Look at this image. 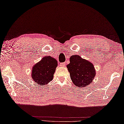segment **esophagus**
I'll return each instance as SVG.
<instances>
[{
	"label": "esophagus",
	"mask_w": 124,
	"mask_h": 124,
	"mask_svg": "<svg viewBox=\"0 0 124 124\" xmlns=\"http://www.w3.org/2000/svg\"><path fill=\"white\" fill-rule=\"evenodd\" d=\"M60 66H62V67H64L65 66V62H62V63H60Z\"/></svg>",
	"instance_id": "34e87169"
}]
</instances>
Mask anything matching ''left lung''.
Instances as JSON below:
<instances>
[{"instance_id": "8db88e82", "label": "left lung", "mask_w": 124, "mask_h": 124, "mask_svg": "<svg viewBox=\"0 0 124 124\" xmlns=\"http://www.w3.org/2000/svg\"><path fill=\"white\" fill-rule=\"evenodd\" d=\"M69 60L70 63L67 65V68L72 83L78 87L89 85L96 75L93 64L79 55H72Z\"/></svg>"}]
</instances>
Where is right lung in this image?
Listing matches in <instances>:
<instances>
[{
	"label": "right lung",
	"mask_w": 124,
	"mask_h": 124,
	"mask_svg": "<svg viewBox=\"0 0 124 124\" xmlns=\"http://www.w3.org/2000/svg\"><path fill=\"white\" fill-rule=\"evenodd\" d=\"M57 66L58 62L53 57H44L33 66L31 73L32 79L38 85H46L53 80Z\"/></svg>",
	"instance_id": "1"
}]
</instances>
